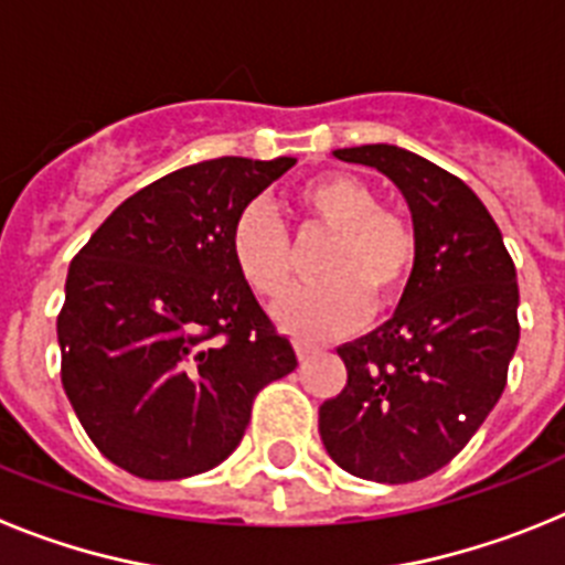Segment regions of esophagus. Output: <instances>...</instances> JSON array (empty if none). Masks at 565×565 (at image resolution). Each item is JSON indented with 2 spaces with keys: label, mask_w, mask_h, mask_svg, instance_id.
I'll return each instance as SVG.
<instances>
[{
  "label": "esophagus",
  "mask_w": 565,
  "mask_h": 565,
  "mask_svg": "<svg viewBox=\"0 0 565 565\" xmlns=\"http://www.w3.org/2000/svg\"><path fill=\"white\" fill-rule=\"evenodd\" d=\"M319 348L313 342H302V339H297V356L302 359V362H306L308 356H311V353H317Z\"/></svg>",
  "instance_id": "esophagus-1"
}]
</instances>
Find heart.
Returning <instances> with one entry per match:
<instances>
[{"label": "heart", "instance_id": "heart-1", "mask_svg": "<svg viewBox=\"0 0 565 565\" xmlns=\"http://www.w3.org/2000/svg\"><path fill=\"white\" fill-rule=\"evenodd\" d=\"M294 209L311 226L333 232V239L319 263L326 279L288 294L274 311L286 331L308 339L339 337L362 322L367 302L382 311L402 297L416 268V232L402 214L379 206L371 183L348 172L322 174L294 192ZM232 254L254 294L277 299L288 291L291 243L263 203L239 214Z\"/></svg>", "mask_w": 565, "mask_h": 565}]
</instances>
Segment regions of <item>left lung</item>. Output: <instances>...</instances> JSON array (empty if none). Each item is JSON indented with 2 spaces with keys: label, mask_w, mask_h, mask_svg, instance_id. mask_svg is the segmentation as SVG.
I'll use <instances>...</instances> for the list:
<instances>
[{
  "label": "left lung",
  "mask_w": 565,
  "mask_h": 565,
  "mask_svg": "<svg viewBox=\"0 0 565 565\" xmlns=\"http://www.w3.org/2000/svg\"><path fill=\"white\" fill-rule=\"evenodd\" d=\"M387 174L413 214L416 268L384 326L337 348L342 393L319 407L328 456L351 476L411 483L452 461L507 387L518 274L478 194L391 143L337 149Z\"/></svg>",
  "instance_id": "obj_1"
}]
</instances>
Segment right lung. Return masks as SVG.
Here are the masks:
<instances>
[{"mask_svg":"<svg viewBox=\"0 0 565 565\" xmlns=\"http://www.w3.org/2000/svg\"><path fill=\"white\" fill-rule=\"evenodd\" d=\"M297 158L192 163L121 203L73 257L62 384L98 450L147 481L226 461L257 393L297 367L237 271L239 214Z\"/></svg>","mask_w":565,"mask_h":565,"instance_id":"obj_1","label":"right lung"}]
</instances>
